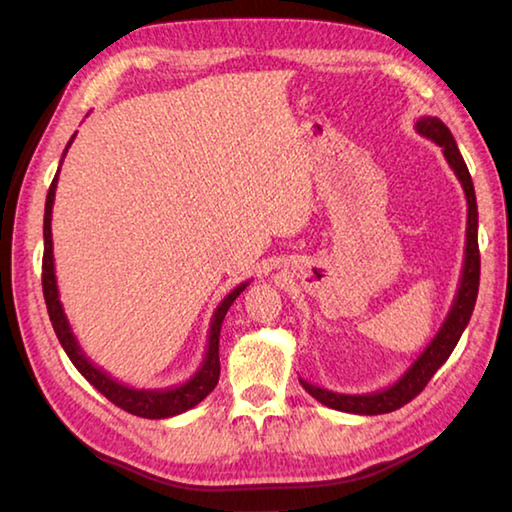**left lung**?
<instances>
[{
  "label": "left lung",
  "mask_w": 512,
  "mask_h": 512,
  "mask_svg": "<svg viewBox=\"0 0 512 512\" xmlns=\"http://www.w3.org/2000/svg\"><path fill=\"white\" fill-rule=\"evenodd\" d=\"M415 131L422 137L443 146V155L449 162V167L456 173L458 183H461L465 198H467V230H465V259L461 282H458L456 296L452 307L447 311L445 323L433 336L431 343L420 352L409 370L391 384L388 388H381L375 393L363 395H350V393H334L327 388H320L309 384V381L300 379L305 391L316 397L320 404L329 406V409L343 411V413H357V415H381L397 411L400 406L409 404L415 395L422 393V388L429 384V379L436 375V370L449 359L454 352L458 339H461L463 329L470 323V316L474 311L476 293H479V275H481V255H479V212H476V196L472 176L467 171V164L463 160L461 151H458L456 140L449 128L438 117H420L415 121Z\"/></svg>",
  "instance_id": "left-lung-1"
}]
</instances>
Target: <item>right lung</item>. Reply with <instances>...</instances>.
Returning <instances> with one entry per match:
<instances>
[{
	"instance_id": "1",
	"label": "right lung",
	"mask_w": 512,
	"mask_h": 512,
	"mask_svg": "<svg viewBox=\"0 0 512 512\" xmlns=\"http://www.w3.org/2000/svg\"><path fill=\"white\" fill-rule=\"evenodd\" d=\"M74 137L76 135H72L67 149L72 146ZM65 153H63V160H65ZM63 160H60V164H63ZM58 173H60V167L56 171L54 180H51V187L47 192V203H45V228H42V235H45V255H42V293H45L49 320L51 325H54V332L58 336L60 345H63V350L67 352L69 361H72L76 370H79L101 395H106L112 404H117L119 409H124L133 415H140V418L162 420V418H173V415H180L189 409H194V406L198 402H203L205 397L214 391V386L219 384L221 323L225 314H228L232 302L239 298V293L244 291L250 282H241L239 287L232 289L228 296L221 300V305L214 309V316L210 323V336H207L205 359L201 363V368H198L194 375L185 381V384L173 386V388H133V386L121 384L117 379H112L106 370L94 366V363L85 357V352L81 350L79 341H76L72 327L67 323V316L58 298V284H56V271H54V241H51V210H54Z\"/></svg>"
}]
</instances>
